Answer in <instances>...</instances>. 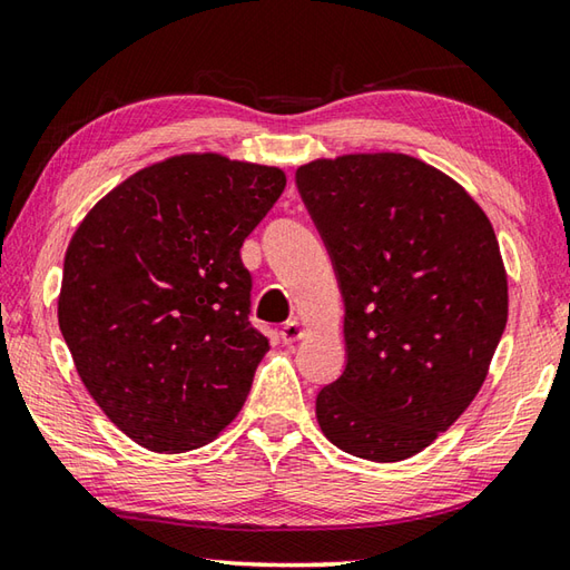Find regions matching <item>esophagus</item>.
<instances>
[{"label": "esophagus", "mask_w": 570, "mask_h": 570, "mask_svg": "<svg viewBox=\"0 0 570 570\" xmlns=\"http://www.w3.org/2000/svg\"><path fill=\"white\" fill-rule=\"evenodd\" d=\"M303 335H305V327L299 325L297 320H287L285 325L281 327V337H283V342H287V345H289V342H297Z\"/></svg>", "instance_id": "obj_1"}]
</instances>
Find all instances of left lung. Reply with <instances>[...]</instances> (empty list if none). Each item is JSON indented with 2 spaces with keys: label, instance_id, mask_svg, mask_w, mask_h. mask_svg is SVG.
Here are the masks:
<instances>
[{
  "label": "left lung",
  "instance_id": "1",
  "mask_svg": "<svg viewBox=\"0 0 570 570\" xmlns=\"http://www.w3.org/2000/svg\"><path fill=\"white\" fill-rule=\"evenodd\" d=\"M295 184L345 297L347 364L317 394L322 434L360 459H410L487 380L509 317L497 233L456 180L404 154L317 158Z\"/></svg>",
  "mask_w": 570,
  "mask_h": 570
}]
</instances>
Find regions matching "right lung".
Segmentation results:
<instances>
[{
    "label": "right lung",
    "mask_w": 570,
    "mask_h": 570,
    "mask_svg": "<svg viewBox=\"0 0 570 570\" xmlns=\"http://www.w3.org/2000/svg\"><path fill=\"white\" fill-rule=\"evenodd\" d=\"M285 190L273 166L184 154L104 196L63 257L59 327L104 414L151 452L216 439L267 337L250 325L243 240Z\"/></svg>",
    "instance_id": "obj_1"
}]
</instances>
